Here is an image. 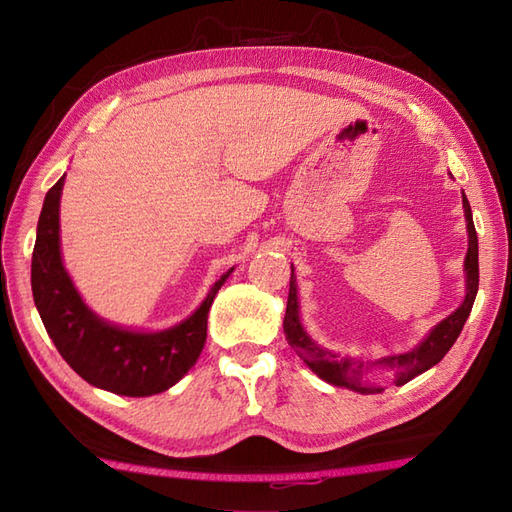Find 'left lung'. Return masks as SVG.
<instances>
[{"label": "left lung", "mask_w": 512, "mask_h": 512, "mask_svg": "<svg viewBox=\"0 0 512 512\" xmlns=\"http://www.w3.org/2000/svg\"><path fill=\"white\" fill-rule=\"evenodd\" d=\"M463 213H466V222H468V254H466V262H463V271H466V299H463V303L451 316H446L442 322H438L421 344L404 354H393V356H384V359H378V361L363 363L318 346L314 339L307 335V331L301 324L297 280H294V267H292L288 305H286V316H284V333L290 348L301 356L303 363L312 369L318 378H322L324 382H329L333 386H344L348 391L369 395V393L382 391L380 386H371L365 380V374L371 367L378 365V367L391 369L395 374V384L401 386L410 382L412 378H416L418 374H423V371H427L429 367L438 365L444 359V354L457 342L463 324H466L472 312V305L478 292V237H476L472 209L466 194H463Z\"/></svg>", "instance_id": "8db88e82"}]
</instances>
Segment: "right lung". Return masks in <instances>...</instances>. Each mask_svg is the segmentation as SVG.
Instances as JSON below:
<instances>
[{
	"label": "right lung",
	"instance_id": "1",
	"mask_svg": "<svg viewBox=\"0 0 512 512\" xmlns=\"http://www.w3.org/2000/svg\"><path fill=\"white\" fill-rule=\"evenodd\" d=\"M61 177L46 192L32 256V292L44 329L66 363L89 384L126 397H149L177 384L203 352L207 314L228 269L196 312L175 327L141 333L98 318L83 303L59 250Z\"/></svg>",
	"mask_w": 512,
	"mask_h": 512
}]
</instances>
